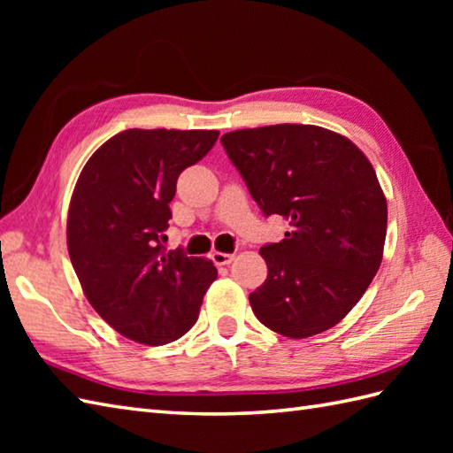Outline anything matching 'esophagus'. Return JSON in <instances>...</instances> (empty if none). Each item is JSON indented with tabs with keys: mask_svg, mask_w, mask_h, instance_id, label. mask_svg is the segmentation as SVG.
Instances as JSON below:
<instances>
[{
	"mask_svg": "<svg viewBox=\"0 0 453 453\" xmlns=\"http://www.w3.org/2000/svg\"><path fill=\"white\" fill-rule=\"evenodd\" d=\"M210 257H211V261H214V265H218V266H224V265H229V263H232L235 255H232V253H219V251H214V253H211Z\"/></svg>",
	"mask_w": 453,
	"mask_h": 453,
	"instance_id": "obj_1",
	"label": "esophagus"
}]
</instances>
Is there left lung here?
I'll return each mask as SVG.
<instances>
[{"mask_svg":"<svg viewBox=\"0 0 453 453\" xmlns=\"http://www.w3.org/2000/svg\"><path fill=\"white\" fill-rule=\"evenodd\" d=\"M221 143L263 214L290 226L280 243L261 247L268 276L249 296L257 319L290 339L331 329L381 265L388 202L372 163L311 124L235 130Z\"/></svg>","mask_w":453,"mask_h":453,"instance_id":"1","label":"left lung"}]
</instances>
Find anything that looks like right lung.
<instances>
[{"mask_svg": "<svg viewBox=\"0 0 453 453\" xmlns=\"http://www.w3.org/2000/svg\"><path fill=\"white\" fill-rule=\"evenodd\" d=\"M218 130H124L93 153L67 211V251L93 310L122 336L159 346L198 319L218 271L165 251L177 179L214 146Z\"/></svg>", "mask_w": 453, "mask_h": 453, "instance_id": "1", "label": "right lung"}]
</instances>
